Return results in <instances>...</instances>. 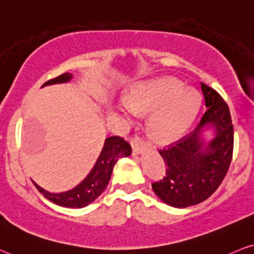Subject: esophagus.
<instances>
[{"label": "esophagus", "mask_w": 254, "mask_h": 254, "mask_svg": "<svg viewBox=\"0 0 254 254\" xmlns=\"http://www.w3.org/2000/svg\"><path fill=\"white\" fill-rule=\"evenodd\" d=\"M131 146H132V154L133 155H139V154H142L143 151H145L144 144L138 142L137 139L131 140Z\"/></svg>", "instance_id": "34e87169"}]
</instances>
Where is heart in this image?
Here are the masks:
<instances>
[{"instance_id":"heart-1","label":"heart","mask_w":254,"mask_h":254,"mask_svg":"<svg viewBox=\"0 0 254 254\" xmlns=\"http://www.w3.org/2000/svg\"><path fill=\"white\" fill-rule=\"evenodd\" d=\"M201 98L197 91L185 88L181 81L160 78L143 81L130 91L127 100L116 109L130 121L137 115L152 112L149 130L154 138L162 142L174 140L189 130L198 114Z\"/></svg>"}]
</instances>
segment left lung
I'll use <instances>...</instances> for the list:
<instances>
[{
	"instance_id": "obj_1",
	"label": "left lung",
	"mask_w": 254,
	"mask_h": 254,
	"mask_svg": "<svg viewBox=\"0 0 254 254\" xmlns=\"http://www.w3.org/2000/svg\"><path fill=\"white\" fill-rule=\"evenodd\" d=\"M207 111L193 132L175 145L160 150L167 166L166 177L152 183L155 194L176 208L194 206L208 198L221 185L233 154V124L222 97L201 82ZM215 135L203 137L206 129Z\"/></svg>"
}]
</instances>
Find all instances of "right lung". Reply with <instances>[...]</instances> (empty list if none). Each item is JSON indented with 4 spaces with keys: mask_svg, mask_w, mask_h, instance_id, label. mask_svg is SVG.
Masks as SVG:
<instances>
[{
    "mask_svg": "<svg viewBox=\"0 0 254 254\" xmlns=\"http://www.w3.org/2000/svg\"><path fill=\"white\" fill-rule=\"evenodd\" d=\"M72 78V73H64L59 77L46 81L42 87L47 85L68 82ZM129 155H131V146L129 143L118 136L108 137L104 142L102 151L92 170L74 188L63 191V193H50L36 185L35 182L33 183L40 193L53 203L67 207V208H82L92 203L103 193L110 181L112 170L118 158L127 157Z\"/></svg>",
    "mask_w": 254,
    "mask_h": 254,
    "instance_id": "obj_1",
    "label": "right lung"
}]
</instances>
